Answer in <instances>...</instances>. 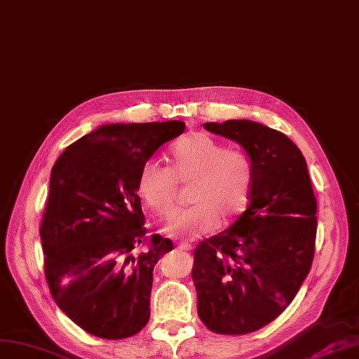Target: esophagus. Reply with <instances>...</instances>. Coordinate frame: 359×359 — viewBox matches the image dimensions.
<instances>
[{"label":"esophagus","mask_w":359,"mask_h":359,"mask_svg":"<svg viewBox=\"0 0 359 359\" xmlns=\"http://www.w3.org/2000/svg\"><path fill=\"white\" fill-rule=\"evenodd\" d=\"M177 248L182 250V251H191V250H192V247H191L189 243H179Z\"/></svg>","instance_id":"34e87169"}]
</instances>
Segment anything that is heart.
Wrapping results in <instances>:
<instances>
[{
  "label": "heart",
  "mask_w": 359,
  "mask_h": 359,
  "mask_svg": "<svg viewBox=\"0 0 359 359\" xmlns=\"http://www.w3.org/2000/svg\"><path fill=\"white\" fill-rule=\"evenodd\" d=\"M252 180L251 158L204 132L180 138L170 150V167L147 161L138 177V192L153 212L170 219L177 209L179 183L191 185V209L176 218L167 231L196 239L219 227H230L247 209Z\"/></svg>",
  "instance_id": "obj_1"
}]
</instances>
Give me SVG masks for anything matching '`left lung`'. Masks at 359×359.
Here are the masks:
<instances>
[{
	"mask_svg": "<svg viewBox=\"0 0 359 359\" xmlns=\"http://www.w3.org/2000/svg\"><path fill=\"white\" fill-rule=\"evenodd\" d=\"M252 162L250 206L194 251L197 311L210 331L243 335L276 319L311 269L317 201L306 162L281 132L250 120L204 123Z\"/></svg>",
	"mask_w": 359,
	"mask_h": 359,
	"instance_id": "1",
	"label": "left lung"
}]
</instances>
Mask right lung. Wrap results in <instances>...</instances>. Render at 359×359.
Instances as JSON below:
<instances>
[{"mask_svg": "<svg viewBox=\"0 0 359 359\" xmlns=\"http://www.w3.org/2000/svg\"><path fill=\"white\" fill-rule=\"evenodd\" d=\"M183 130L179 120L104 125L72 142L50 172L40 224L46 281L60 310L91 335L128 339L150 319L153 268L172 242L149 236L138 177Z\"/></svg>", "mask_w": 359, "mask_h": 359, "instance_id": "right-lung-1", "label": "right lung"}]
</instances>
